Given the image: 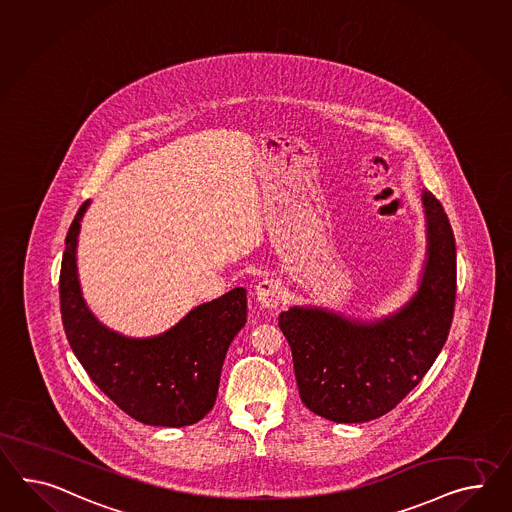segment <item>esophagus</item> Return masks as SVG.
Instances as JSON below:
<instances>
[{
    "label": "esophagus",
    "mask_w": 512,
    "mask_h": 512,
    "mask_svg": "<svg viewBox=\"0 0 512 512\" xmlns=\"http://www.w3.org/2000/svg\"><path fill=\"white\" fill-rule=\"evenodd\" d=\"M256 301L260 302L262 308L276 310L278 304L282 301V286H280V282L273 280V278H265L262 282H258V286H256Z\"/></svg>",
    "instance_id": "34e87169"
}]
</instances>
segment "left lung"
<instances>
[{"mask_svg":"<svg viewBox=\"0 0 512 512\" xmlns=\"http://www.w3.org/2000/svg\"><path fill=\"white\" fill-rule=\"evenodd\" d=\"M425 260L416 289L379 317L295 304L278 317L302 403L336 423L375 420L407 397L449 334L457 293V249L442 204L421 191Z\"/></svg>","mask_w":512,"mask_h":512,"instance_id":"obj_1","label":"left lung"}]
</instances>
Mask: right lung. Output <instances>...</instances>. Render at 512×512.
<instances>
[{
	"instance_id": "obj_1",
	"label": "right lung",
	"mask_w": 512,
	"mask_h": 512,
	"mask_svg": "<svg viewBox=\"0 0 512 512\" xmlns=\"http://www.w3.org/2000/svg\"><path fill=\"white\" fill-rule=\"evenodd\" d=\"M87 200L66 236L59 293L66 338L92 382L133 420L185 427L210 412L224 358L247 323V289L198 304L156 336L133 338L92 314L78 273V237Z\"/></svg>"
}]
</instances>
